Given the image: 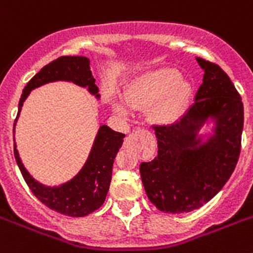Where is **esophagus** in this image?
<instances>
[{
	"instance_id": "esophagus-1",
	"label": "esophagus",
	"mask_w": 253,
	"mask_h": 253,
	"mask_svg": "<svg viewBox=\"0 0 253 253\" xmlns=\"http://www.w3.org/2000/svg\"><path fill=\"white\" fill-rule=\"evenodd\" d=\"M140 133H148V131L145 130H140V128H137V130L133 131L132 133H130L128 136L125 139V148H135L137 144V136L140 135Z\"/></svg>"
}]
</instances>
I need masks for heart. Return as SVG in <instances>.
Returning a JSON list of instances; mask_svg holds the SVG:
<instances>
[{"mask_svg":"<svg viewBox=\"0 0 253 253\" xmlns=\"http://www.w3.org/2000/svg\"><path fill=\"white\" fill-rule=\"evenodd\" d=\"M191 96V84L180 78L175 69H159L135 78L126 88L125 100H116L113 106L121 116L132 109L149 108V118L156 125H173L186 108Z\"/></svg>","mask_w":253,"mask_h":253,"instance_id":"obj_1","label":"heart"}]
</instances>
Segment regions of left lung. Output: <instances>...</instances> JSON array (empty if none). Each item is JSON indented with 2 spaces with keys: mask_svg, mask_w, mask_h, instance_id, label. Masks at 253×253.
<instances>
[{
  "mask_svg": "<svg viewBox=\"0 0 253 253\" xmlns=\"http://www.w3.org/2000/svg\"><path fill=\"white\" fill-rule=\"evenodd\" d=\"M204 70L195 102L170 126H155L157 156L140 164L148 199L164 213H187L218 194L233 174L240 153L243 102L218 65L196 58ZM208 120L213 133L198 131Z\"/></svg>",
  "mask_w": 253,
  "mask_h": 253,
  "instance_id": "left-lung-1",
  "label": "left lung"
}]
</instances>
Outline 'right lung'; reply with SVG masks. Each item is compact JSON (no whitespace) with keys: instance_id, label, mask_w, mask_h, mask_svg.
<instances>
[{"instance_id":"obj_1","label":"right lung","mask_w":253,"mask_h":253,"mask_svg":"<svg viewBox=\"0 0 253 253\" xmlns=\"http://www.w3.org/2000/svg\"><path fill=\"white\" fill-rule=\"evenodd\" d=\"M58 80L73 82L79 87L87 88L88 92L96 98H100L98 88L94 84L96 80L89 66V59L82 55H63L42 67L27 83L20 96L16 120L19 117L23 102L32 89ZM16 120L14 122V130ZM123 137L125 133L113 131L106 125H102L94 137L87 161L79 173L66 183L54 187L41 184L27 171L19 157L15 143L14 157L27 186L42 204L52 211L69 217H84L100 208L105 201L112 180L113 164L120 148L122 147Z\"/></svg>"}]
</instances>
